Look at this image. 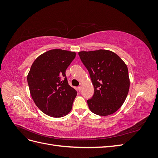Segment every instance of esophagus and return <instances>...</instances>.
Wrapping results in <instances>:
<instances>
[{
  "label": "esophagus",
  "instance_id": "1",
  "mask_svg": "<svg viewBox=\"0 0 158 158\" xmlns=\"http://www.w3.org/2000/svg\"><path fill=\"white\" fill-rule=\"evenodd\" d=\"M81 89H82V87H81V86H78V90L79 91V92H80Z\"/></svg>",
  "mask_w": 158,
  "mask_h": 158
}]
</instances>
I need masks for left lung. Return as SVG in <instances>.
Returning a JSON list of instances; mask_svg holds the SVG:
<instances>
[{
	"label": "left lung",
	"mask_w": 158,
	"mask_h": 158,
	"mask_svg": "<svg viewBox=\"0 0 158 158\" xmlns=\"http://www.w3.org/2000/svg\"><path fill=\"white\" fill-rule=\"evenodd\" d=\"M78 55L94 87V95L87 100L90 111L100 116L115 113L125 102L130 87L127 64L108 50L80 51Z\"/></svg>",
	"instance_id": "obj_1"
}]
</instances>
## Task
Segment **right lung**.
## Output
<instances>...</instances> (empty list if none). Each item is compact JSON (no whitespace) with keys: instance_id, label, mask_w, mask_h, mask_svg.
<instances>
[{"instance_id":"add662e5","label":"right lung","mask_w":158,"mask_h":158,"mask_svg":"<svg viewBox=\"0 0 158 158\" xmlns=\"http://www.w3.org/2000/svg\"><path fill=\"white\" fill-rule=\"evenodd\" d=\"M75 56V52L49 50L37 57L27 74L33 102L50 117H64L73 107L77 92L69 84L65 73Z\"/></svg>"}]
</instances>
